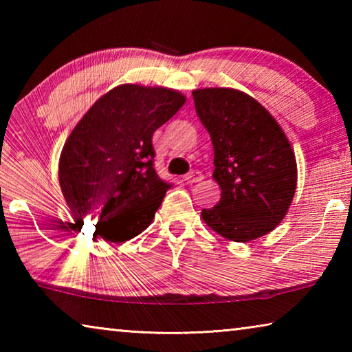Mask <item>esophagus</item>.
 Here are the masks:
<instances>
[{
  "label": "esophagus",
  "mask_w": 352,
  "mask_h": 352,
  "mask_svg": "<svg viewBox=\"0 0 352 352\" xmlns=\"http://www.w3.org/2000/svg\"><path fill=\"white\" fill-rule=\"evenodd\" d=\"M201 180H204V175H201V172H199V170L189 172V174L184 177V182H186V183H197V182H201Z\"/></svg>",
  "instance_id": "34e87169"
}]
</instances>
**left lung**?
I'll return each mask as SVG.
<instances>
[{"label": "left lung", "mask_w": 352, "mask_h": 352, "mask_svg": "<svg viewBox=\"0 0 352 352\" xmlns=\"http://www.w3.org/2000/svg\"><path fill=\"white\" fill-rule=\"evenodd\" d=\"M195 113L211 136L219 204L201 219L219 236L250 242L269 234L294 200L298 169L287 135L272 113L236 88L192 91Z\"/></svg>", "instance_id": "1"}]
</instances>
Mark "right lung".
<instances>
[{"instance_id": "add662e5", "label": "right lung", "mask_w": 352, "mask_h": 352, "mask_svg": "<svg viewBox=\"0 0 352 352\" xmlns=\"http://www.w3.org/2000/svg\"><path fill=\"white\" fill-rule=\"evenodd\" d=\"M184 102L172 88L122 83L76 124L58 160V183L74 222H94L93 237L122 243L152 223L170 188L153 169L152 135Z\"/></svg>"}]
</instances>
